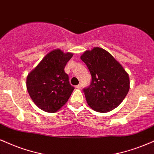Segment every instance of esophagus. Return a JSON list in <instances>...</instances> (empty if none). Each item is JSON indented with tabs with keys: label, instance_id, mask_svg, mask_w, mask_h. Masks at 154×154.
<instances>
[{
	"label": "esophagus",
	"instance_id": "esophagus-1",
	"mask_svg": "<svg viewBox=\"0 0 154 154\" xmlns=\"http://www.w3.org/2000/svg\"><path fill=\"white\" fill-rule=\"evenodd\" d=\"M81 87H82V85L79 84L78 85H77V86H76V88H77V89H80Z\"/></svg>",
	"mask_w": 154,
	"mask_h": 154
}]
</instances>
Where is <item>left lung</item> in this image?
Listing matches in <instances>:
<instances>
[{"label":"left lung","instance_id":"obj_1","mask_svg":"<svg viewBox=\"0 0 154 154\" xmlns=\"http://www.w3.org/2000/svg\"><path fill=\"white\" fill-rule=\"evenodd\" d=\"M92 76L83 90L88 104L99 112H110L123 102L130 89L128 74L106 50L95 47L80 57Z\"/></svg>","mask_w":154,"mask_h":154}]
</instances>
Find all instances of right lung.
Returning <instances> with one entry per match:
<instances>
[{"label": "right lung", "instance_id": "add662e5", "mask_svg": "<svg viewBox=\"0 0 154 154\" xmlns=\"http://www.w3.org/2000/svg\"><path fill=\"white\" fill-rule=\"evenodd\" d=\"M72 56V53L53 50L28 75V92L41 110L55 112L69 100L75 88L69 84L64 69Z\"/></svg>", "mask_w": 154, "mask_h": 154}]
</instances>
